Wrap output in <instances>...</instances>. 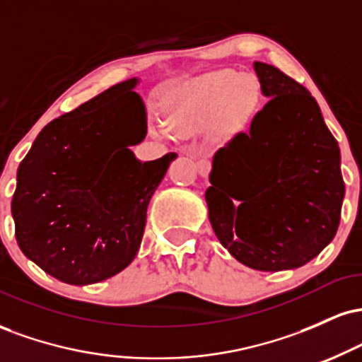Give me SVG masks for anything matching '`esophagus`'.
Masks as SVG:
<instances>
[{
	"instance_id": "1",
	"label": "esophagus",
	"mask_w": 362,
	"mask_h": 362,
	"mask_svg": "<svg viewBox=\"0 0 362 362\" xmlns=\"http://www.w3.org/2000/svg\"><path fill=\"white\" fill-rule=\"evenodd\" d=\"M197 168L202 177H207L211 172V161L206 160V158H201V160H197Z\"/></svg>"
}]
</instances>
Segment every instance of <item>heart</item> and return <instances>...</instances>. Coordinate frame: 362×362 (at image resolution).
Masks as SVG:
<instances>
[{
    "instance_id": "obj_1",
    "label": "heart",
    "mask_w": 362,
    "mask_h": 362,
    "mask_svg": "<svg viewBox=\"0 0 362 362\" xmlns=\"http://www.w3.org/2000/svg\"><path fill=\"white\" fill-rule=\"evenodd\" d=\"M259 105V83L231 69H219L170 98L168 126L178 134H195L213 126L216 138L228 141L248 127ZM153 134L167 136V124H155Z\"/></svg>"
}]
</instances>
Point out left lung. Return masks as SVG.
I'll return each mask as SVG.
<instances>
[{
  "label": "left lung",
  "instance_id": "1",
  "mask_svg": "<svg viewBox=\"0 0 362 362\" xmlns=\"http://www.w3.org/2000/svg\"><path fill=\"white\" fill-rule=\"evenodd\" d=\"M253 69L271 100L247 132L216 151L206 202L216 236L236 260L288 271L337 233L346 195L340 149L305 86L265 62Z\"/></svg>",
  "mask_w": 362,
  "mask_h": 362
}]
</instances>
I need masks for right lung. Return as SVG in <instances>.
Returning a JSON list of instances; mask_svg holds the SVG:
<instances>
[{
    "label": "right lung",
    "instance_id": "right-lung-1",
    "mask_svg": "<svg viewBox=\"0 0 362 362\" xmlns=\"http://www.w3.org/2000/svg\"><path fill=\"white\" fill-rule=\"evenodd\" d=\"M138 81L117 83L49 122L16 172L20 250L68 284L105 281L134 260L149 199L177 158L143 163L129 148L146 136Z\"/></svg>",
    "mask_w": 362,
    "mask_h": 362
}]
</instances>
